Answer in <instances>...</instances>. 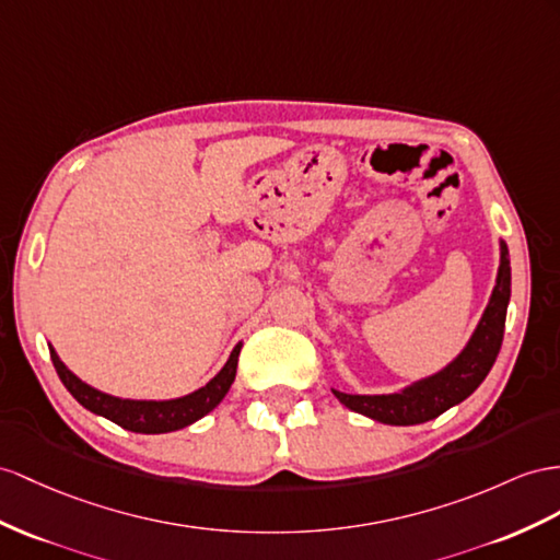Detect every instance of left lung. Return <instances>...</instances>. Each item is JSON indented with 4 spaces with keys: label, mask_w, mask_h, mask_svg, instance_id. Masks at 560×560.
Instances as JSON below:
<instances>
[{
    "label": "left lung",
    "mask_w": 560,
    "mask_h": 560,
    "mask_svg": "<svg viewBox=\"0 0 560 560\" xmlns=\"http://www.w3.org/2000/svg\"><path fill=\"white\" fill-rule=\"evenodd\" d=\"M499 271L497 285L490 295L482 317L472 331L466 348L456 354L438 374L407 385L405 390L390 395H348L334 390L348 409L364 413V417L388 423V425H417L438 419L450 407L464 402L468 395L490 374V369L501 350L506 324V307L511 298V262L509 248L499 241Z\"/></svg>",
    "instance_id": "obj_1"
}]
</instances>
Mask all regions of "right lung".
<instances>
[{"mask_svg": "<svg viewBox=\"0 0 560 560\" xmlns=\"http://www.w3.org/2000/svg\"><path fill=\"white\" fill-rule=\"evenodd\" d=\"M51 352V362L56 374H59L61 383L68 388V393L73 395L78 402L90 409L98 417H104L113 423H118L125 430H132V433H172V430H179L196 423L198 419H203L208 411L218 407L224 395L232 388V383L236 378V364H238V352H241V342L229 354L226 364L220 369V374L212 381H208L203 388H198L189 395L177 397V399H122V397H113L108 393H102L92 388L84 381H80L73 371H70L61 360L56 350L49 346Z\"/></svg>", "mask_w": 560, "mask_h": 560, "instance_id": "obj_1", "label": "right lung"}]
</instances>
